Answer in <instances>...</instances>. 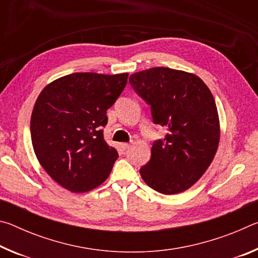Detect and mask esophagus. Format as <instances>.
I'll use <instances>...</instances> for the list:
<instances>
[{
	"instance_id": "1",
	"label": "esophagus",
	"mask_w": 258,
	"mask_h": 258,
	"mask_svg": "<svg viewBox=\"0 0 258 258\" xmlns=\"http://www.w3.org/2000/svg\"><path fill=\"white\" fill-rule=\"evenodd\" d=\"M130 143H120V148H121V150H127L128 148H130Z\"/></svg>"
}]
</instances>
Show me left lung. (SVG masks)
I'll list each match as a JSON object with an SVG mask.
<instances>
[{
  "instance_id": "obj_1",
  "label": "left lung",
  "mask_w": 258,
  "mask_h": 258,
  "mask_svg": "<svg viewBox=\"0 0 258 258\" xmlns=\"http://www.w3.org/2000/svg\"><path fill=\"white\" fill-rule=\"evenodd\" d=\"M130 83L150 106L154 123L167 128L163 140L152 143L141 177L160 194L185 191L206 172L220 142L212 92L194 74L166 67L135 73Z\"/></svg>"
}]
</instances>
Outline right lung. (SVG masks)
Returning a JSON list of instances; mask_svg holds the SVG:
<instances>
[{"label":"right lung","mask_w":258,"mask_h":258,"mask_svg":"<svg viewBox=\"0 0 258 258\" xmlns=\"http://www.w3.org/2000/svg\"><path fill=\"white\" fill-rule=\"evenodd\" d=\"M127 77L75 73L38 95L30 118L33 148L42 167L64 189L87 192L108 178L118 154L104 141L102 127Z\"/></svg>","instance_id":"add662e5"}]
</instances>
